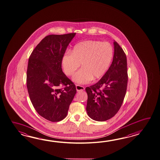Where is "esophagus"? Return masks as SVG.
<instances>
[{
    "mask_svg": "<svg viewBox=\"0 0 160 160\" xmlns=\"http://www.w3.org/2000/svg\"><path fill=\"white\" fill-rule=\"evenodd\" d=\"M76 90H77L78 92L82 91H84V90L85 89V88H84L83 86L78 85V84H77V85H76Z\"/></svg>",
    "mask_w": 160,
    "mask_h": 160,
    "instance_id": "obj_1",
    "label": "esophagus"
}]
</instances>
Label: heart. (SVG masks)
I'll return each mask as SVG.
<instances>
[{
  "mask_svg": "<svg viewBox=\"0 0 160 160\" xmlns=\"http://www.w3.org/2000/svg\"><path fill=\"white\" fill-rule=\"evenodd\" d=\"M113 48L108 42L88 40L77 44L71 53L67 52L62 58L61 64L64 73L71 76L73 80L79 84H86L105 74L113 57Z\"/></svg>",
  "mask_w": 160,
  "mask_h": 160,
  "instance_id": "1",
  "label": "heart"
}]
</instances>
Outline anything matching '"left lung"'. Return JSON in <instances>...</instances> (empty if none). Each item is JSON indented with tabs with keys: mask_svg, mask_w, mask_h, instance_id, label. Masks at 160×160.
Listing matches in <instances>:
<instances>
[{
	"mask_svg": "<svg viewBox=\"0 0 160 160\" xmlns=\"http://www.w3.org/2000/svg\"><path fill=\"white\" fill-rule=\"evenodd\" d=\"M114 45L113 60L108 71L97 83L85 88L88 95L87 112L95 121H107L115 116L121 108L126 92V56L116 41Z\"/></svg>",
	"mask_w": 160,
	"mask_h": 160,
	"instance_id": "left-lung-1",
	"label": "left lung"
}]
</instances>
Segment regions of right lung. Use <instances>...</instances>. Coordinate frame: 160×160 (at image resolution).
Returning <instances> with one entry per match:
<instances>
[{
  "instance_id": "1",
  "label": "right lung",
  "mask_w": 160,
  "mask_h": 160,
  "mask_svg": "<svg viewBox=\"0 0 160 160\" xmlns=\"http://www.w3.org/2000/svg\"><path fill=\"white\" fill-rule=\"evenodd\" d=\"M76 32L46 36L28 59L26 84L32 106L41 117L59 122L67 117L76 89L61 68L62 58Z\"/></svg>"
}]
</instances>
